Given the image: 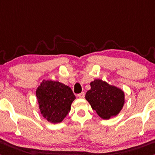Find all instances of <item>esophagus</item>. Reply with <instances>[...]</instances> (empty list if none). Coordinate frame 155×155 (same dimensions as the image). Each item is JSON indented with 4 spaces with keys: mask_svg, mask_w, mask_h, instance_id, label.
<instances>
[{
    "mask_svg": "<svg viewBox=\"0 0 155 155\" xmlns=\"http://www.w3.org/2000/svg\"><path fill=\"white\" fill-rule=\"evenodd\" d=\"M78 97H79L80 99H83L85 97V93L84 92H81L80 94H78Z\"/></svg>",
    "mask_w": 155,
    "mask_h": 155,
    "instance_id": "1",
    "label": "esophagus"
}]
</instances>
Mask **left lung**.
Here are the masks:
<instances>
[{
    "instance_id": "obj_1",
    "label": "left lung",
    "mask_w": 155,
    "mask_h": 155,
    "mask_svg": "<svg viewBox=\"0 0 155 155\" xmlns=\"http://www.w3.org/2000/svg\"><path fill=\"white\" fill-rule=\"evenodd\" d=\"M90 86L85 99L101 118L110 119L121 112L125 104L124 90L101 79H94Z\"/></svg>"
}]
</instances>
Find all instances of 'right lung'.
<instances>
[{"mask_svg": "<svg viewBox=\"0 0 155 155\" xmlns=\"http://www.w3.org/2000/svg\"><path fill=\"white\" fill-rule=\"evenodd\" d=\"M36 94L41 114L48 122L54 124L65 119L76 99L70 87L51 80H43Z\"/></svg>", "mask_w": 155, "mask_h": 155, "instance_id": "right-lung-1", "label": "right lung"}]
</instances>
